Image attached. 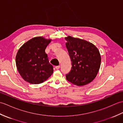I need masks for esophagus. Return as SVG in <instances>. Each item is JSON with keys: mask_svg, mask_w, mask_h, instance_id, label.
I'll return each mask as SVG.
<instances>
[{"mask_svg": "<svg viewBox=\"0 0 123 123\" xmlns=\"http://www.w3.org/2000/svg\"><path fill=\"white\" fill-rule=\"evenodd\" d=\"M55 69H57V70H58V69H60V66H56L55 67Z\"/></svg>", "mask_w": 123, "mask_h": 123, "instance_id": "esophagus-1", "label": "esophagus"}]
</instances>
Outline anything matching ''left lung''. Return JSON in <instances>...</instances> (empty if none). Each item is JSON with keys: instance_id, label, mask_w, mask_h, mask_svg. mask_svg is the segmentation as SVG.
Here are the masks:
<instances>
[{"instance_id": "1", "label": "left lung", "mask_w": 123, "mask_h": 123, "mask_svg": "<svg viewBox=\"0 0 123 123\" xmlns=\"http://www.w3.org/2000/svg\"><path fill=\"white\" fill-rule=\"evenodd\" d=\"M72 62L71 70L66 74L69 82L77 86L87 85L95 79L100 68L101 56L93 44L69 36L65 38Z\"/></svg>"}]
</instances>
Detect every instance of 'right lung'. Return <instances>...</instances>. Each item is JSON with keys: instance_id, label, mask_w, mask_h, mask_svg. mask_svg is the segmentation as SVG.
<instances>
[{"instance_id": "add662e5", "label": "right lung", "mask_w": 123, "mask_h": 123, "mask_svg": "<svg viewBox=\"0 0 123 123\" xmlns=\"http://www.w3.org/2000/svg\"><path fill=\"white\" fill-rule=\"evenodd\" d=\"M51 41L42 37H34L19 49L16 56V64L19 74L25 81L39 84L53 74V67L49 63L45 52Z\"/></svg>"}]
</instances>
